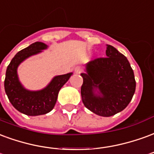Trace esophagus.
<instances>
[{
    "instance_id": "34e87169",
    "label": "esophagus",
    "mask_w": 154,
    "mask_h": 154,
    "mask_svg": "<svg viewBox=\"0 0 154 154\" xmlns=\"http://www.w3.org/2000/svg\"><path fill=\"white\" fill-rule=\"evenodd\" d=\"M75 74H80V73H82V69L79 66H77V67L75 68Z\"/></svg>"
}]
</instances>
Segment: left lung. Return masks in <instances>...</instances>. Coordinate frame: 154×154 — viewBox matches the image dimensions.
<instances>
[{
	"label": "left lung",
	"mask_w": 154,
	"mask_h": 154,
	"mask_svg": "<svg viewBox=\"0 0 154 154\" xmlns=\"http://www.w3.org/2000/svg\"><path fill=\"white\" fill-rule=\"evenodd\" d=\"M106 57L96 58L85 66L86 73L81 74V97L88 110L107 117L128 106L136 83L131 64L123 54L106 45Z\"/></svg>",
	"instance_id": "left-lung-1"
}]
</instances>
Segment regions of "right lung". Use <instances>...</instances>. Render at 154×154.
Here are the masks:
<instances>
[{"label":"right lung","mask_w":154,"mask_h":154,"mask_svg":"<svg viewBox=\"0 0 154 154\" xmlns=\"http://www.w3.org/2000/svg\"><path fill=\"white\" fill-rule=\"evenodd\" d=\"M47 48L48 46L43 42H36L19 51L6 69L4 84L5 94L14 108L27 116L44 115L51 112L57 103L59 91L72 75L68 73L55 76L42 90L30 91L23 88L18 78V66L28 57L41 52Z\"/></svg>","instance_id":"1"}]
</instances>
